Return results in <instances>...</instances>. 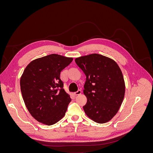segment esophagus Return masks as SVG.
I'll list each match as a JSON object with an SVG mask.
<instances>
[{
    "mask_svg": "<svg viewBox=\"0 0 153 153\" xmlns=\"http://www.w3.org/2000/svg\"><path fill=\"white\" fill-rule=\"evenodd\" d=\"M81 93H82V91H81V90H78V91H77L76 92H74V94H75V96H78V95L81 94Z\"/></svg>",
    "mask_w": 153,
    "mask_h": 153,
    "instance_id": "obj_1",
    "label": "esophagus"
}]
</instances>
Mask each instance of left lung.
<instances>
[{
  "instance_id": "1",
  "label": "left lung",
  "mask_w": 153,
  "mask_h": 153,
  "mask_svg": "<svg viewBox=\"0 0 153 153\" xmlns=\"http://www.w3.org/2000/svg\"><path fill=\"white\" fill-rule=\"evenodd\" d=\"M86 76L84 94L87 101L85 114L100 124L110 121L121 106L125 83L121 69L113 59L98 53L75 59Z\"/></svg>"
}]
</instances>
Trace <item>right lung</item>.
<instances>
[{
  "instance_id": "obj_1",
  "label": "right lung",
  "mask_w": 153,
  "mask_h": 153,
  "mask_svg": "<svg viewBox=\"0 0 153 153\" xmlns=\"http://www.w3.org/2000/svg\"><path fill=\"white\" fill-rule=\"evenodd\" d=\"M58 54H50L31 61L20 78L25 105L36 121L50 126L64 115L71 99L63 89L60 74L73 61Z\"/></svg>"
}]
</instances>
